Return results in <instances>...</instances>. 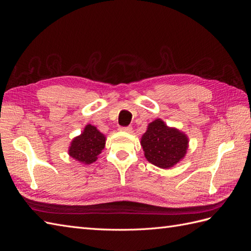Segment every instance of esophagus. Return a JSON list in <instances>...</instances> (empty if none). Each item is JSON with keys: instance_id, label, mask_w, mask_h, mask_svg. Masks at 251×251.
<instances>
[{"instance_id": "obj_1", "label": "esophagus", "mask_w": 251, "mask_h": 251, "mask_svg": "<svg viewBox=\"0 0 251 251\" xmlns=\"http://www.w3.org/2000/svg\"><path fill=\"white\" fill-rule=\"evenodd\" d=\"M132 128H133L132 126H121V127H119V130L124 131V132H131Z\"/></svg>"}]
</instances>
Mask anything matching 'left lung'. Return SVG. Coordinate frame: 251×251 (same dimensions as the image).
<instances>
[{
    "mask_svg": "<svg viewBox=\"0 0 251 251\" xmlns=\"http://www.w3.org/2000/svg\"><path fill=\"white\" fill-rule=\"evenodd\" d=\"M188 139L176 128L169 127L161 119L148 126L141 138V146L148 161L161 169H170L186 154Z\"/></svg>",
    "mask_w": 251,
    "mask_h": 251,
    "instance_id": "1",
    "label": "left lung"
}]
</instances>
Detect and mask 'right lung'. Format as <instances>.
Instances as JSON below:
<instances>
[{
  "mask_svg": "<svg viewBox=\"0 0 251 251\" xmlns=\"http://www.w3.org/2000/svg\"><path fill=\"white\" fill-rule=\"evenodd\" d=\"M105 144V137L93 126L88 125L81 135L74 138L69 149V155L77 161L91 164L96 161Z\"/></svg>",
  "mask_w": 251,
  "mask_h": 251,
  "instance_id": "right-lung-1",
  "label": "right lung"
}]
</instances>
